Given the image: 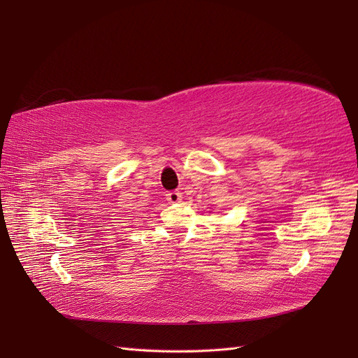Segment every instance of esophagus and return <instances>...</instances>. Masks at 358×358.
<instances>
[{"label":"esophagus","instance_id":"34e87169","mask_svg":"<svg viewBox=\"0 0 358 358\" xmlns=\"http://www.w3.org/2000/svg\"><path fill=\"white\" fill-rule=\"evenodd\" d=\"M181 199H183V196H181L180 191H169L166 194V200L169 203H180Z\"/></svg>","mask_w":358,"mask_h":358}]
</instances>
